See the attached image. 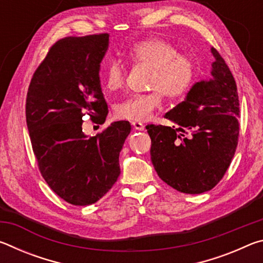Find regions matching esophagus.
<instances>
[{"label":"esophagus","mask_w":263,"mask_h":263,"mask_svg":"<svg viewBox=\"0 0 263 263\" xmlns=\"http://www.w3.org/2000/svg\"><path fill=\"white\" fill-rule=\"evenodd\" d=\"M132 126L135 130H138V131H142L145 128L144 124H141L140 122H132Z\"/></svg>","instance_id":"1"}]
</instances>
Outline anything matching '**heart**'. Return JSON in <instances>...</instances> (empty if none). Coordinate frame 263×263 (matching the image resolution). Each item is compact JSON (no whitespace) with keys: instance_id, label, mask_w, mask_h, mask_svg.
I'll use <instances>...</instances> for the list:
<instances>
[{"instance_id":"heart-1","label":"heart","mask_w":263,"mask_h":263,"mask_svg":"<svg viewBox=\"0 0 263 263\" xmlns=\"http://www.w3.org/2000/svg\"><path fill=\"white\" fill-rule=\"evenodd\" d=\"M127 57L133 64L152 68L148 87L153 91L128 96L116 105L118 118L132 122H146L162 104V94L168 99L184 95L195 82L197 64L193 57L180 54L179 48L166 41L151 38L140 41L128 48ZM126 68L122 61L110 60L105 66L103 86L110 92L122 89Z\"/></svg>"}]
</instances>
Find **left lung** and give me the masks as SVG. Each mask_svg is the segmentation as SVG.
Returning <instances> with one entry per match:
<instances>
[{
  "label": "left lung",
  "instance_id": "left-lung-1",
  "mask_svg": "<svg viewBox=\"0 0 263 263\" xmlns=\"http://www.w3.org/2000/svg\"><path fill=\"white\" fill-rule=\"evenodd\" d=\"M212 79L196 82L164 115L173 126H146L151 160L160 179L184 194L211 190L230 167L239 139V96L232 73L216 48Z\"/></svg>",
  "mask_w": 263,
  "mask_h": 263
}]
</instances>
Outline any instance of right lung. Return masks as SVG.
Listing matches in <instances>:
<instances>
[{"label":"right lung","mask_w":263,"mask_h":263,"mask_svg":"<svg viewBox=\"0 0 263 263\" xmlns=\"http://www.w3.org/2000/svg\"><path fill=\"white\" fill-rule=\"evenodd\" d=\"M109 34L66 37L48 50L31 79L25 115L39 171L54 193L73 205H89L117 181L119 153L130 135L126 121L88 138L84 116L103 124L108 115L100 64Z\"/></svg>","instance_id":"obj_1"}]
</instances>
